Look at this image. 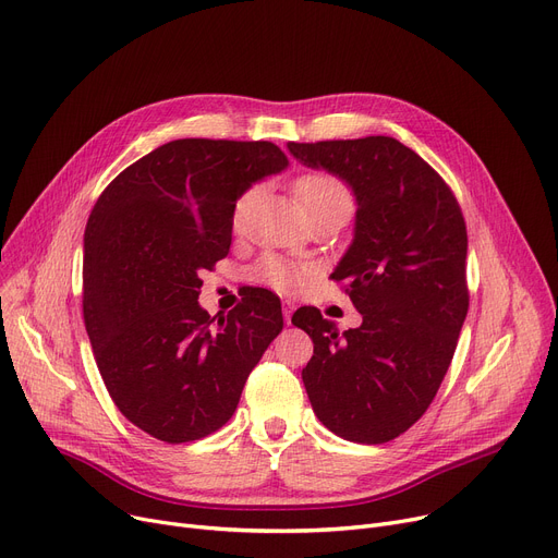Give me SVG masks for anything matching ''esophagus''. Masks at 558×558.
<instances>
[{"instance_id":"obj_1","label":"esophagus","mask_w":558,"mask_h":558,"mask_svg":"<svg viewBox=\"0 0 558 558\" xmlns=\"http://www.w3.org/2000/svg\"><path fill=\"white\" fill-rule=\"evenodd\" d=\"M294 310H296L294 301H282V314H284V324L287 326L291 324V314H294Z\"/></svg>"}]
</instances>
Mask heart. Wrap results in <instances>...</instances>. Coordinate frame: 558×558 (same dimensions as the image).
Masks as SVG:
<instances>
[{"mask_svg":"<svg viewBox=\"0 0 558 558\" xmlns=\"http://www.w3.org/2000/svg\"><path fill=\"white\" fill-rule=\"evenodd\" d=\"M296 196L303 205L305 215L312 219L320 213H326L330 208H345L353 210V192L348 190V185L343 181H339L337 175L332 173H324V171H314V173H305L296 181ZM255 198V187L246 190L238 203H234L232 210V226L234 230L242 228L244 217L251 208V203ZM305 269L301 264L284 259L280 255H264L251 271V276L257 282H267L280 291H296L303 280H305Z\"/></svg>","mask_w":558,"mask_h":558,"instance_id":"b5f03b06","label":"heart"}]
</instances>
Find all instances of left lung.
<instances>
[{
	"instance_id": "1",
	"label": "left lung",
	"mask_w": 558,
	"mask_h": 558,
	"mask_svg": "<svg viewBox=\"0 0 558 558\" xmlns=\"http://www.w3.org/2000/svg\"><path fill=\"white\" fill-rule=\"evenodd\" d=\"M307 167L357 196L355 240L330 276L362 314L339 335L316 307L291 324L314 341L303 383L314 414L345 441H393L432 404L468 314V234L450 185L396 137L289 142Z\"/></svg>"
}]
</instances>
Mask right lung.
<instances>
[{
    "label": "right lung",
    "instance_id": "1",
    "mask_svg": "<svg viewBox=\"0 0 558 558\" xmlns=\"http://www.w3.org/2000/svg\"><path fill=\"white\" fill-rule=\"evenodd\" d=\"M284 167L274 142L173 140L112 179L87 219L83 320L95 362L117 409L158 441L226 425L282 330L269 289L228 316L201 310L198 274L228 255L234 201Z\"/></svg>",
    "mask_w": 558,
    "mask_h": 558
}]
</instances>
